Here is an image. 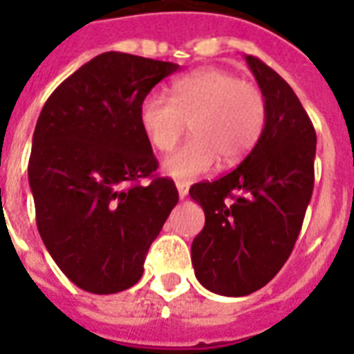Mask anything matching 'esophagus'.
<instances>
[{"label":"esophagus","mask_w":354,"mask_h":354,"mask_svg":"<svg viewBox=\"0 0 354 354\" xmlns=\"http://www.w3.org/2000/svg\"><path fill=\"white\" fill-rule=\"evenodd\" d=\"M178 187V194H180V198H185L189 194V183L187 182H176Z\"/></svg>","instance_id":"esophagus-1"}]
</instances>
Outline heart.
<instances>
[{"mask_svg": "<svg viewBox=\"0 0 354 354\" xmlns=\"http://www.w3.org/2000/svg\"><path fill=\"white\" fill-rule=\"evenodd\" d=\"M139 122L150 145L169 152L185 132L191 139L171 154L163 171L193 180L221 161L230 167L246 158L263 136L266 101L263 91L232 71L204 68L178 77L171 97L150 91L139 104Z\"/></svg>", "mask_w": 354, "mask_h": 354, "instance_id": "b5f03b06", "label": "heart"}]
</instances>
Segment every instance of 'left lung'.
Wrapping results in <instances>:
<instances>
[{
	"mask_svg": "<svg viewBox=\"0 0 354 354\" xmlns=\"http://www.w3.org/2000/svg\"><path fill=\"white\" fill-rule=\"evenodd\" d=\"M246 62L266 101L255 149L215 182L189 194L205 213L191 246L194 274L221 296H248L290 257L314 189L316 132L288 82L257 57Z\"/></svg>",
	"mask_w": 354,
	"mask_h": 354,
	"instance_id": "1",
	"label": "left lung"
}]
</instances>
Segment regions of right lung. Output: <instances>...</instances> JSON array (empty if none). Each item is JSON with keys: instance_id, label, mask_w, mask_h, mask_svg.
Instances as JSON below:
<instances>
[{"instance_id": "add662e5", "label": "right lung", "mask_w": 354, "mask_h": 354, "mask_svg": "<svg viewBox=\"0 0 354 354\" xmlns=\"http://www.w3.org/2000/svg\"><path fill=\"white\" fill-rule=\"evenodd\" d=\"M178 68L102 53L41 108L29 158L36 226L58 268L82 290L115 294L136 285L178 204L174 182L154 174L158 160L139 122L145 95Z\"/></svg>"}]
</instances>
